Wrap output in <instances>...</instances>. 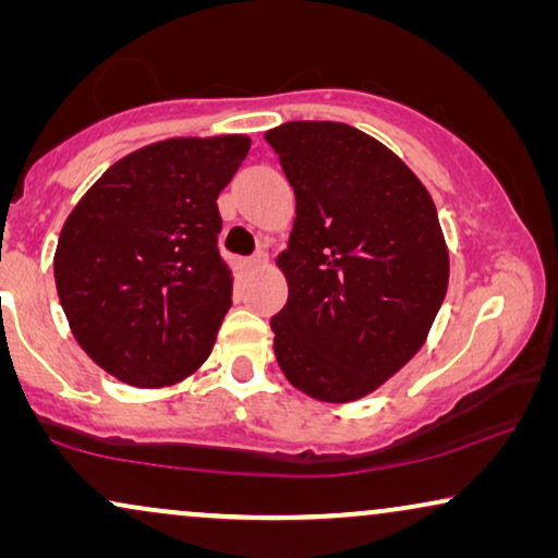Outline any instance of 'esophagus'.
<instances>
[{
    "instance_id": "34e87169",
    "label": "esophagus",
    "mask_w": 558,
    "mask_h": 558,
    "mask_svg": "<svg viewBox=\"0 0 558 558\" xmlns=\"http://www.w3.org/2000/svg\"><path fill=\"white\" fill-rule=\"evenodd\" d=\"M266 266H269V254H266V251H258V254H254L251 258H246V262H243V271H246L248 277H254V274L264 271Z\"/></svg>"
}]
</instances>
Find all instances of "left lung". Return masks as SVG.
I'll list each match as a JSON object with an SVG mask.
<instances>
[{"instance_id":"obj_1","label":"left lung","mask_w":558,"mask_h":558,"mask_svg":"<svg viewBox=\"0 0 558 558\" xmlns=\"http://www.w3.org/2000/svg\"><path fill=\"white\" fill-rule=\"evenodd\" d=\"M264 140L296 197L277 256L289 284L271 317L279 368L312 399L357 401L422 350L445 302L437 208L422 180L355 126L287 121Z\"/></svg>"}]
</instances>
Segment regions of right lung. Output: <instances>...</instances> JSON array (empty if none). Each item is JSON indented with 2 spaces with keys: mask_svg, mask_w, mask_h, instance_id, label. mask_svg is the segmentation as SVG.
<instances>
[{
  "mask_svg": "<svg viewBox=\"0 0 558 558\" xmlns=\"http://www.w3.org/2000/svg\"><path fill=\"white\" fill-rule=\"evenodd\" d=\"M243 134L174 136L121 157L60 231L56 287L90 361L136 388L180 384L208 361L231 307L218 195Z\"/></svg>",
  "mask_w": 558,
  "mask_h": 558,
  "instance_id": "add662e5",
  "label": "right lung"
}]
</instances>
